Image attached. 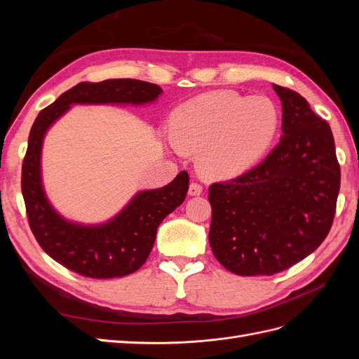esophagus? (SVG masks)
<instances>
[{
    "mask_svg": "<svg viewBox=\"0 0 359 359\" xmlns=\"http://www.w3.org/2000/svg\"><path fill=\"white\" fill-rule=\"evenodd\" d=\"M203 191L202 184L199 182H191L190 187H189V194L190 196H199V194Z\"/></svg>",
    "mask_w": 359,
    "mask_h": 359,
    "instance_id": "1",
    "label": "esophagus"
}]
</instances>
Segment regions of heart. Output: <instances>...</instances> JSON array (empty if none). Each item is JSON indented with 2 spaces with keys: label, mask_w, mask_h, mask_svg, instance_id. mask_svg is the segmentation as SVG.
Listing matches in <instances>:
<instances>
[{
  "label": "heart",
  "mask_w": 359,
  "mask_h": 359,
  "mask_svg": "<svg viewBox=\"0 0 359 359\" xmlns=\"http://www.w3.org/2000/svg\"><path fill=\"white\" fill-rule=\"evenodd\" d=\"M280 111L266 95L212 91L181 104L170 119V139L184 153H201L211 177H233L262 157L277 135Z\"/></svg>",
  "instance_id": "1"
}]
</instances>
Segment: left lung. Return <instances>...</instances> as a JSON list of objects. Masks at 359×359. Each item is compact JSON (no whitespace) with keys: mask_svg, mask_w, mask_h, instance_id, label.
I'll return each mask as SVG.
<instances>
[{"mask_svg":"<svg viewBox=\"0 0 359 359\" xmlns=\"http://www.w3.org/2000/svg\"><path fill=\"white\" fill-rule=\"evenodd\" d=\"M281 136L243 175L208 189L215 259L238 276H273L313 253L331 231L340 165L330 124L297 91L274 85Z\"/></svg>","mask_w":359,"mask_h":359,"instance_id":"obj_1","label":"left lung"}]
</instances>
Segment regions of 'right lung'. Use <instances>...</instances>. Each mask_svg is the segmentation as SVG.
Here are the masks:
<instances>
[{"label": "right lung", "instance_id": "1", "mask_svg": "<svg viewBox=\"0 0 359 359\" xmlns=\"http://www.w3.org/2000/svg\"><path fill=\"white\" fill-rule=\"evenodd\" d=\"M161 88L137 79L81 82L40 111L28 137L20 187L28 224L45 252L76 274L114 278L135 273L153 250L158 224L180 206L189 191V173L181 172L168 186L139 193L124 211L102 226L69 223L52 210L40 181V149L48 127L73 103H133L157 99Z\"/></svg>", "mask_w": 359, "mask_h": 359}]
</instances>
